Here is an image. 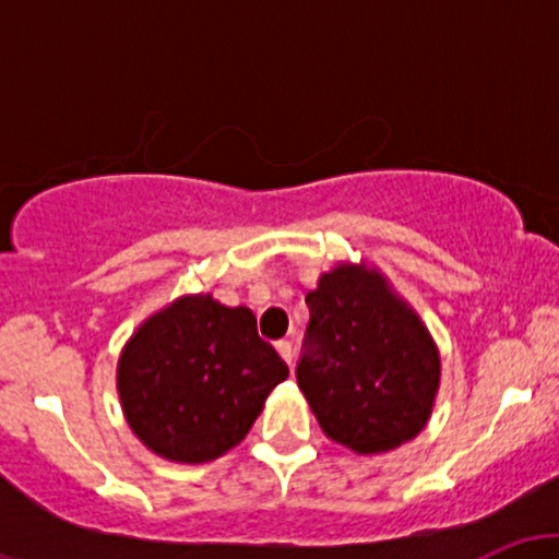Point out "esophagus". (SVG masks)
<instances>
[{"instance_id":"34e87169","label":"esophagus","mask_w":559,"mask_h":559,"mask_svg":"<svg viewBox=\"0 0 559 559\" xmlns=\"http://www.w3.org/2000/svg\"><path fill=\"white\" fill-rule=\"evenodd\" d=\"M275 349H278V355L284 357L286 365H292V360H294V346H292V342H288V338H281V342H275Z\"/></svg>"}]
</instances>
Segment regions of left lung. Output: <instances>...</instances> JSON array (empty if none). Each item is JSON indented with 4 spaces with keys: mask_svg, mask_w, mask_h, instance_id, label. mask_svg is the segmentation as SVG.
I'll use <instances>...</instances> for the list:
<instances>
[{
    "mask_svg": "<svg viewBox=\"0 0 559 559\" xmlns=\"http://www.w3.org/2000/svg\"><path fill=\"white\" fill-rule=\"evenodd\" d=\"M297 383L329 439L378 454L418 436L439 389V349L418 312L365 265H338L307 294Z\"/></svg>",
    "mask_w": 559,
    "mask_h": 559,
    "instance_id": "1",
    "label": "left lung"
}]
</instances>
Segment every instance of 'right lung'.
<instances>
[{"label":"right lung","mask_w":559,"mask_h":559,"mask_svg":"<svg viewBox=\"0 0 559 559\" xmlns=\"http://www.w3.org/2000/svg\"><path fill=\"white\" fill-rule=\"evenodd\" d=\"M286 378L249 307L197 294L139 325L120 355L118 394L144 447L173 463H207L239 444Z\"/></svg>","instance_id":"add662e5"}]
</instances>
